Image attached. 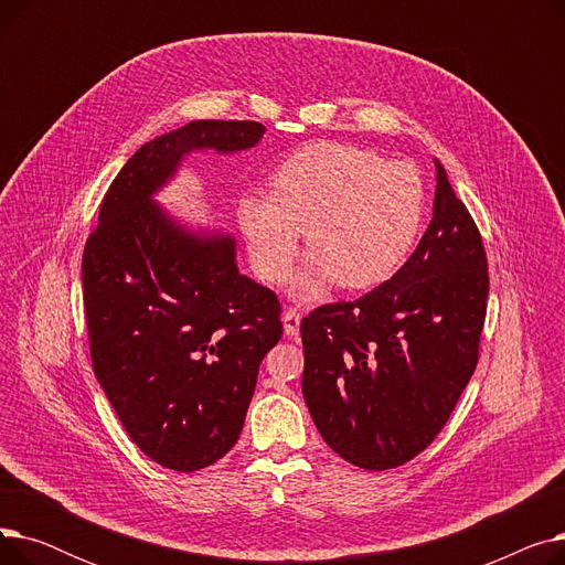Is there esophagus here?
<instances>
[{
	"mask_svg": "<svg viewBox=\"0 0 565 565\" xmlns=\"http://www.w3.org/2000/svg\"><path fill=\"white\" fill-rule=\"evenodd\" d=\"M300 320H302V316L295 311V309H288L286 313H284V332L288 334V337H298L300 334Z\"/></svg>",
	"mask_w": 565,
	"mask_h": 565,
	"instance_id": "34e87169",
	"label": "esophagus"
}]
</instances>
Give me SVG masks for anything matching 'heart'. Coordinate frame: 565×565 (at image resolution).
Listing matches in <instances>:
<instances>
[{"instance_id":"heart-1","label":"heart","mask_w":565,"mask_h":565,"mask_svg":"<svg viewBox=\"0 0 565 565\" xmlns=\"http://www.w3.org/2000/svg\"><path fill=\"white\" fill-rule=\"evenodd\" d=\"M424 217L417 167L343 141L300 146L273 171V192L237 201V226L265 281L288 277L308 226L311 254L292 281L300 300L316 298L330 279L343 290L387 281L417 243Z\"/></svg>"}]
</instances>
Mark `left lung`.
I'll list each match as a JSON object with an SVG mask.
<instances>
[{"instance_id":"1","label":"left lung","mask_w":565,"mask_h":565,"mask_svg":"<svg viewBox=\"0 0 565 565\" xmlns=\"http://www.w3.org/2000/svg\"><path fill=\"white\" fill-rule=\"evenodd\" d=\"M433 220L382 286L313 309L300 324L302 394L343 460L394 469L447 424L479 362L488 302L481 233L435 160Z\"/></svg>"}]
</instances>
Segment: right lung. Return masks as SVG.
I'll return each mask as SVG.
<instances>
[{
  "label": "right lung",
  "mask_w": 565,
  "mask_h": 565,
  "mask_svg": "<svg viewBox=\"0 0 565 565\" xmlns=\"http://www.w3.org/2000/svg\"><path fill=\"white\" fill-rule=\"evenodd\" d=\"M256 121H190L146 141L109 185L82 256L94 373L118 422L162 467L231 451L258 366L281 339L277 295L237 270L235 241L156 203L185 156L256 146Z\"/></svg>",
  "instance_id": "obj_1"
}]
</instances>
